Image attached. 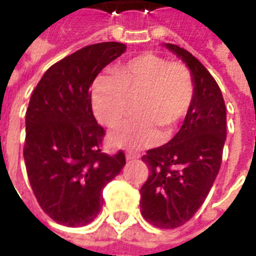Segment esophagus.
<instances>
[{"mask_svg": "<svg viewBox=\"0 0 256 256\" xmlns=\"http://www.w3.org/2000/svg\"><path fill=\"white\" fill-rule=\"evenodd\" d=\"M138 154H133V152H126V159L128 160H133V159H138Z\"/></svg>", "mask_w": 256, "mask_h": 256, "instance_id": "34e87169", "label": "esophagus"}]
</instances>
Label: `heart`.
<instances>
[{
	"label": "heart",
	"mask_w": 256,
	"mask_h": 256,
	"mask_svg": "<svg viewBox=\"0 0 256 256\" xmlns=\"http://www.w3.org/2000/svg\"><path fill=\"white\" fill-rule=\"evenodd\" d=\"M140 97V116L118 124L110 141L120 148H144L170 136L188 115L194 98L190 70L180 62H167L154 53H141L115 70L114 75L96 79L92 106L97 119L106 126L122 120Z\"/></svg>",
	"instance_id": "obj_1"
}]
</instances>
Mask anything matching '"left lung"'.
<instances>
[{
	"label": "left lung",
	"instance_id": "left-lung-1",
	"mask_svg": "<svg viewBox=\"0 0 256 256\" xmlns=\"http://www.w3.org/2000/svg\"><path fill=\"white\" fill-rule=\"evenodd\" d=\"M166 48L190 70L194 98L172 140L142 156L150 177L140 189V207L150 225L174 229L196 214L218 176L226 140V106L218 84L192 53L172 44Z\"/></svg>",
	"mask_w": 256,
	"mask_h": 256
}]
</instances>
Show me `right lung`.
I'll return each mask as SVG.
<instances>
[{"instance_id":"right-lung-1","label":"right lung","mask_w":256,"mask_h":256,"mask_svg":"<svg viewBox=\"0 0 256 256\" xmlns=\"http://www.w3.org/2000/svg\"><path fill=\"white\" fill-rule=\"evenodd\" d=\"M126 52L120 42L79 49L48 68L26 112L27 176L41 208L60 225L84 226L102 207V189L126 164L101 150L106 130L92 111L90 84Z\"/></svg>"}]
</instances>
